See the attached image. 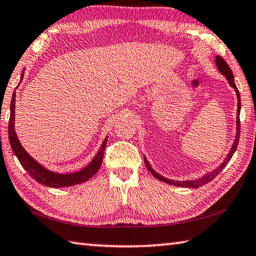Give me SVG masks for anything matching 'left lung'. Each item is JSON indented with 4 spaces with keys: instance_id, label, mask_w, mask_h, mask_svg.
Masks as SVG:
<instances>
[{
    "instance_id": "left-lung-1",
    "label": "left lung",
    "mask_w": 256,
    "mask_h": 256,
    "mask_svg": "<svg viewBox=\"0 0 256 256\" xmlns=\"http://www.w3.org/2000/svg\"><path fill=\"white\" fill-rule=\"evenodd\" d=\"M216 66L218 70L220 72V73L226 76V78L228 80V83H230V85L232 88H234L235 92H236V96H237V100H238V102H237V116H236V135H235V140H234V142H232V145L230 147V153L227 154L226 158L222 160V163L219 165V166H217L216 168L214 170V171H210L208 172L207 174H204V176L201 178H194V180H189V181H174V180H171V178H164L163 176H160V174H158V172H155L153 168H152L150 164L148 163V160H147V158L144 156V162H145V165L146 168H148V171L153 174V176L158 178L160 181L162 182H165L168 183V184H172V186H183V188H199V186H202L204 184H207V183H209L210 181H212L214 178H216L219 173H220L222 171V168L226 166V165L228 164V162H230V158H232V155H234L235 150L237 148V145H238V140H240V92L238 90H237V86L235 84V80H234V75H232V72L230 70V67L227 65V62L222 60V58L220 56H217L216 57Z\"/></svg>"
}]
</instances>
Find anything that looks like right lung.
<instances>
[{
  "mask_svg": "<svg viewBox=\"0 0 256 256\" xmlns=\"http://www.w3.org/2000/svg\"><path fill=\"white\" fill-rule=\"evenodd\" d=\"M24 70H22V75L20 78V82L24 78ZM16 92L12 94V100L10 106V120H8V140H10L11 148L13 153L19 160L20 164L22 165L29 176L34 178L38 183H42L44 186L49 188H66L72 186L76 184H80V183L86 182L90 180L94 174H96L98 168H100L103 160V155H104V150L106 145V140H103L100 150H98L96 155L94 156L93 160L90 162L88 166L80 170L78 172L74 173H56L52 171H49L48 168L42 166V164L38 163L34 158L26 153L24 147L20 144V140H18L16 132L14 130V118H16Z\"/></svg>",
  "mask_w": 256,
  "mask_h": 256,
  "instance_id": "right-lung-1",
  "label": "right lung"
}]
</instances>
